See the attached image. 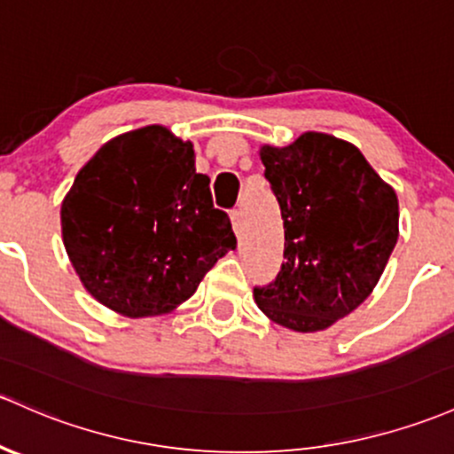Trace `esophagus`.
I'll list each match as a JSON object with an SVG mask.
<instances>
[{
    "label": "esophagus",
    "mask_w": 454,
    "mask_h": 454,
    "mask_svg": "<svg viewBox=\"0 0 454 454\" xmlns=\"http://www.w3.org/2000/svg\"><path fill=\"white\" fill-rule=\"evenodd\" d=\"M231 225H233V231H240V227H242V214H240V209H233L231 212Z\"/></svg>",
    "instance_id": "34e87169"
}]
</instances>
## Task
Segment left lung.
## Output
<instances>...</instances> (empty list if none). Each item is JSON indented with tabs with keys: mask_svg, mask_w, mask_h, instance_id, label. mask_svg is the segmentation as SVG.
Masks as SVG:
<instances>
[{
	"mask_svg": "<svg viewBox=\"0 0 454 454\" xmlns=\"http://www.w3.org/2000/svg\"><path fill=\"white\" fill-rule=\"evenodd\" d=\"M284 218V264L253 287L272 323L323 331L357 309L381 279L398 240V199L355 145L305 131L260 149Z\"/></svg>",
	"mask_w": 454,
	"mask_h": 454,
	"instance_id": "8db88e82",
	"label": "left lung"
}]
</instances>
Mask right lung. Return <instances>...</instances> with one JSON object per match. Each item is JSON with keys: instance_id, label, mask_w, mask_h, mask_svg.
Wrapping results in <instances>:
<instances>
[{"instance_id": "right-lung-1", "label": "right lung", "mask_w": 454, "mask_h": 454, "mask_svg": "<svg viewBox=\"0 0 454 454\" xmlns=\"http://www.w3.org/2000/svg\"><path fill=\"white\" fill-rule=\"evenodd\" d=\"M60 221L82 284L129 318L175 309L236 248L209 177L194 168L192 143L162 125L121 134L97 151L62 201Z\"/></svg>"}]
</instances>
